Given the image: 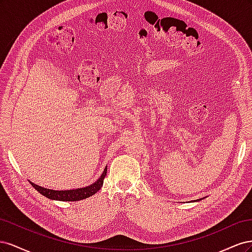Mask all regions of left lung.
<instances>
[{"mask_svg":"<svg viewBox=\"0 0 252 252\" xmlns=\"http://www.w3.org/2000/svg\"><path fill=\"white\" fill-rule=\"evenodd\" d=\"M203 199H204V197H203ZM202 199H199V200H194V201H191V202H199V201H201Z\"/></svg>","mask_w":252,"mask_h":252,"instance_id":"left-lung-1","label":"left lung"}]
</instances>
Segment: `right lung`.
<instances>
[{"label":"right lung","instance_id":"1","mask_svg":"<svg viewBox=\"0 0 252 252\" xmlns=\"http://www.w3.org/2000/svg\"><path fill=\"white\" fill-rule=\"evenodd\" d=\"M106 173H107V166L105 167V169H104L103 173L101 174V177L98 178L94 183H93V184H90L86 187L69 189V190H53V189L45 188V187L36 185V184H34V183L30 182V181L29 182L34 189H36L42 195L46 196L49 200L62 201V202H75V201H81L84 199H87V197L96 193L103 186Z\"/></svg>","mask_w":252,"mask_h":252}]
</instances>
